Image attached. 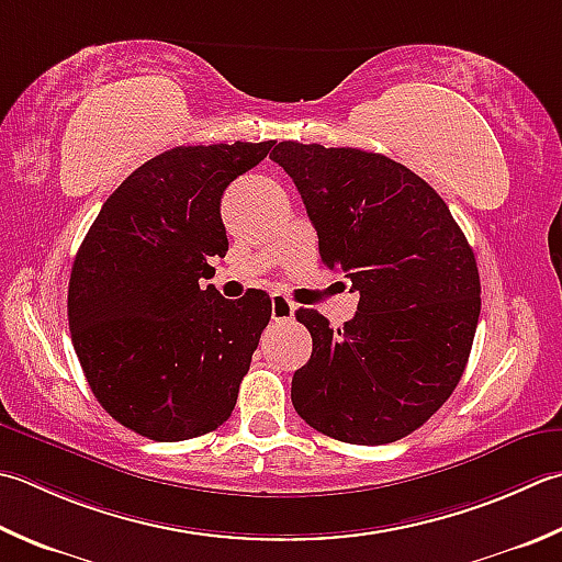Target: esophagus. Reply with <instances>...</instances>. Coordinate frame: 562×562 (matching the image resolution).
<instances>
[{
  "label": "esophagus",
  "mask_w": 562,
  "mask_h": 562,
  "mask_svg": "<svg viewBox=\"0 0 562 562\" xmlns=\"http://www.w3.org/2000/svg\"><path fill=\"white\" fill-rule=\"evenodd\" d=\"M294 310H296V306L290 300H284V296H280V294L272 296V318H274V322H290V318L294 316Z\"/></svg>",
  "instance_id": "obj_1"
}]
</instances>
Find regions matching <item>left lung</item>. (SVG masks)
<instances>
[{
	"mask_svg": "<svg viewBox=\"0 0 562 562\" xmlns=\"http://www.w3.org/2000/svg\"><path fill=\"white\" fill-rule=\"evenodd\" d=\"M326 268L360 294L344 328L300 310L312 358L292 378L296 414L344 443L400 441L441 409L463 378L480 318L475 252L431 184L358 148L282 140Z\"/></svg>",
	"mask_w": 562,
	"mask_h": 562,
	"instance_id": "obj_1",
	"label": "left lung"
}]
</instances>
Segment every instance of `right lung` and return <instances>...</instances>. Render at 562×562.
I'll use <instances>...</instances> for the list:
<instances>
[{
	"instance_id": "1",
	"label": "right lung",
	"mask_w": 562,
	"mask_h": 562,
	"mask_svg": "<svg viewBox=\"0 0 562 562\" xmlns=\"http://www.w3.org/2000/svg\"><path fill=\"white\" fill-rule=\"evenodd\" d=\"M274 140L178 146L143 162L104 202L77 250L68 322L109 416L153 441H187L236 406L270 296L200 288L228 250L222 196Z\"/></svg>"
}]
</instances>
